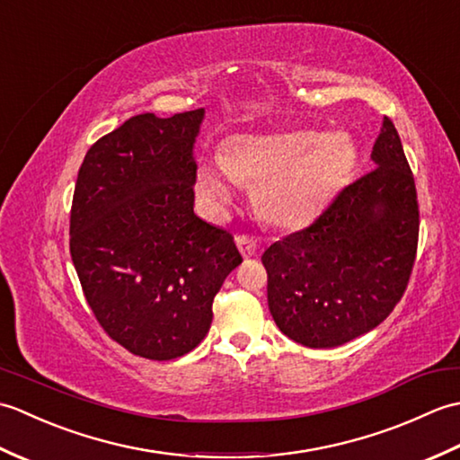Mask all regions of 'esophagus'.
Returning <instances> with one entry per match:
<instances>
[{
    "label": "esophagus",
    "mask_w": 460,
    "mask_h": 460,
    "mask_svg": "<svg viewBox=\"0 0 460 460\" xmlns=\"http://www.w3.org/2000/svg\"><path fill=\"white\" fill-rule=\"evenodd\" d=\"M235 243H237V247H239V251H241V255L245 257V259L255 255V251H257V239H252V237H249V235H237Z\"/></svg>",
    "instance_id": "obj_1"
}]
</instances>
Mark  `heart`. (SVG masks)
I'll return each instance as SVG.
<instances>
[{
  "label": "heart",
  "instance_id": "obj_1",
  "mask_svg": "<svg viewBox=\"0 0 460 460\" xmlns=\"http://www.w3.org/2000/svg\"><path fill=\"white\" fill-rule=\"evenodd\" d=\"M358 148L346 134L292 130L239 136L227 155L198 168V191L211 208H223L239 183L252 191L261 217L282 229L310 223L356 168Z\"/></svg>",
  "mask_w": 460,
  "mask_h": 460
}]
</instances>
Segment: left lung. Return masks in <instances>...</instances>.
<instances>
[{
    "label": "left lung",
    "mask_w": 460,
    "mask_h": 460,
    "mask_svg": "<svg viewBox=\"0 0 460 460\" xmlns=\"http://www.w3.org/2000/svg\"><path fill=\"white\" fill-rule=\"evenodd\" d=\"M371 160L377 168L341 190L310 227L262 252L270 314L306 348H336L379 326L411 277L417 191L387 116Z\"/></svg>",
    "instance_id": "left-lung-1"
}]
</instances>
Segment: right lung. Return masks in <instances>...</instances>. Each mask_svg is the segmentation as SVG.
I'll return each instance as SVG.
<instances>
[{
	"label": "right lung",
	"instance_id": "obj_1",
	"mask_svg": "<svg viewBox=\"0 0 460 460\" xmlns=\"http://www.w3.org/2000/svg\"><path fill=\"white\" fill-rule=\"evenodd\" d=\"M205 111L132 116L96 140L76 178L71 257L94 318L148 359L188 354L241 252L193 213V144Z\"/></svg>",
	"mask_w": 460,
	"mask_h": 460
}]
</instances>
